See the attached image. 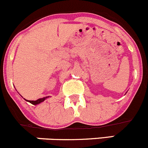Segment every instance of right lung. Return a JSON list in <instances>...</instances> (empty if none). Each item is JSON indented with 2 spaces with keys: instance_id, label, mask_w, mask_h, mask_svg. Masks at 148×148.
<instances>
[{
  "instance_id": "add662e5",
  "label": "right lung",
  "mask_w": 148,
  "mask_h": 148,
  "mask_svg": "<svg viewBox=\"0 0 148 148\" xmlns=\"http://www.w3.org/2000/svg\"><path fill=\"white\" fill-rule=\"evenodd\" d=\"M49 96H46V97L40 98V99H37V100H36V101H28V100H26V99H24L26 101H29V103H32V104H33V105H37V104H39V103H42V102H43L44 101L46 100V99H48V98H49Z\"/></svg>"
}]
</instances>
